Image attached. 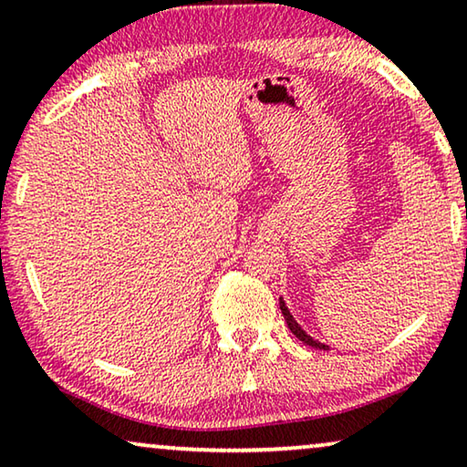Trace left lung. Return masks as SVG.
I'll return each mask as SVG.
<instances>
[{
  "instance_id": "left-lung-1",
  "label": "left lung",
  "mask_w": 467,
  "mask_h": 467,
  "mask_svg": "<svg viewBox=\"0 0 467 467\" xmlns=\"http://www.w3.org/2000/svg\"><path fill=\"white\" fill-rule=\"evenodd\" d=\"M280 312H283V316H285V320H286V327L291 328V332L295 337H297L299 340H303V343L306 345H309V347H314V349H324V351H330V347L327 345V343H320V340H316L312 335H307L306 330L301 328V324L295 320L293 317V314H291V309L286 307V303H285V299L280 297Z\"/></svg>"
}]
</instances>
